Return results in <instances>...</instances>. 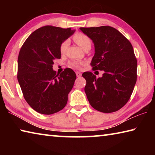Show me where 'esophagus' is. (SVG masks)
I'll return each mask as SVG.
<instances>
[{"mask_svg": "<svg viewBox=\"0 0 155 155\" xmlns=\"http://www.w3.org/2000/svg\"><path fill=\"white\" fill-rule=\"evenodd\" d=\"M76 74H77V77H81V75H82L80 72H78V71L76 72Z\"/></svg>", "mask_w": 155, "mask_h": 155, "instance_id": "esophagus-1", "label": "esophagus"}]
</instances>
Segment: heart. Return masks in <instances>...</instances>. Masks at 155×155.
<instances>
[{
	"mask_svg": "<svg viewBox=\"0 0 155 155\" xmlns=\"http://www.w3.org/2000/svg\"><path fill=\"white\" fill-rule=\"evenodd\" d=\"M74 40L76 43H77L78 46H79L81 48H82L83 49H84L85 47H87L89 45H91V40L90 39L88 38V37L85 35V34L83 33H78L77 35H75V36L74 37ZM68 40L64 41V42L61 44V46H60V52L61 53H64L65 52V50H66L67 47L68 46ZM81 64L78 62H72L70 64V65H72L73 67L75 68H78L80 66Z\"/></svg>",
	"mask_w": 155,
	"mask_h": 155,
	"instance_id": "heart-1",
	"label": "heart"
}]
</instances>
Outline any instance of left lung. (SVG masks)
I'll return each instance as SVG.
<instances>
[{"label": "left lung", "mask_w": 155, "mask_h": 155, "mask_svg": "<svg viewBox=\"0 0 155 155\" xmlns=\"http://www.w3.org/2000/svg\"><path fill=\"white\" fill-rule=\"evenodd\" d=\"M80 30L94 43L93 70L104 71L98 78L90 72L82 74L89 103L101 112L116 111L127 104L137 81V62L133 46L120 31L109 26Z\"/></svg>", "instance_id": "left-lung-1"}]
</instances>
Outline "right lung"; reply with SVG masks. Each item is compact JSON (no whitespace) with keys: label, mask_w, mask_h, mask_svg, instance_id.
<instances>
[{"label":"right lung","mask_w":155,"mask_h":155,"mask_svg":"<svg viewBox=\"0 0 155 155\" xmlns=\"http://www.w3.org/2000/svg\"><path fill=\"white\" fill-rule=\"evenodd\" d=\"M71 28L45 26L28 36L18 59V81L27 103L37 112L51 115L66 105L77 76L70 68L56 75L52 65L61 58L60 46L74 34Z\"/></svg>","instance_id":"1"}]
</instances>
